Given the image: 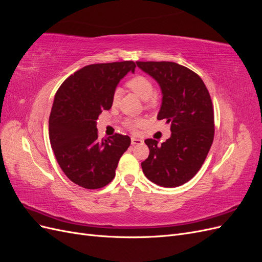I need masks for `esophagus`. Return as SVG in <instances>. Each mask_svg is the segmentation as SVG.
<instances>
[{
	"label": "esophagus",
	"mask_w": 262,
	"mask_h": 262,
	"mask_svg": "<svg viewBox=\"0 0 262 262\" xmlns=\"http://www.w3.org/2000/svg\"><path fill=\"white\" fill-rule=\"evenodd\" d=\"M131 143H132V145L142 144V143H143V140H141V139L136 138V137H132V138H131Z\"/></svg>",
	"instance_id": "obj_1"
}]
</instances>
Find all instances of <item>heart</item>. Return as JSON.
Masks as SVG:
<instances>
[{
	"label": "heart",
	"instance_id": "b5f03b06",
	"mask_svg": "<svg viewBox=\"0 0 262 262\" xmlns=\"http://www.w3.org/2000/svg\"><path fill=\"white\" fill-rule=\"evenodd\" d=\"M126 86L136 94L142 99V100H148L149 98H152L153 94H154V86L147 77L142 76V75H137L132 77L131 80L128 81L126 83ZM119 97H120V91L117 90L114 95H113V105H116ZM142 124V120H139V119H131V120L126 121V125L128 128L134 130L137 129L138 126Z\"/></svg>",
	"mask_w": 262,
	"mask_h": 262
}]
</instances>
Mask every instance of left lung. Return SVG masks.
<instances>
[{"label":"left lung","instance_id":"left-lung-1","mask_svg":"<svg viewBox=\"0 0 262 262\" xmlns=\"http://www.w3.org/2000/svg\"><path fill=\"white\" fill-rule=\"evenodd\" d=\"M162 91L158 120L171 123V136L160 145L146 139L149 155L141 163L148 180L173 188L199 171L214 138V113L209 91L193 71L175 62H137Z\"/></svg>","mask_w":262,"mask_h":262}]
</instances>
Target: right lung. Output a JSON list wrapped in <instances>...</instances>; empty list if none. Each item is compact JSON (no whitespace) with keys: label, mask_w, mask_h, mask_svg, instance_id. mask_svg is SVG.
I'll return each mask as SVG.
<instances>
[{"label":"right lung","mask_w":262,"mask_h":262,"mask_svg":"<svg viewBox=\"0 0 262 262\" xmlns=\"http://www.w3.org/2000/svg\"><path fill=\"white\" fill-rule=\"evenodd\" d=\"M133 61L98 63L82 68L62 83L49 117L51 147L61 169L86 189L105 187L116 176L119 160L130 146L128 136L98 139L97 119L113 106V95Z\"/></svg>","instance_id":"obj_1"}]
</instances>
